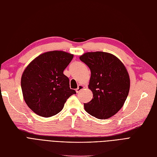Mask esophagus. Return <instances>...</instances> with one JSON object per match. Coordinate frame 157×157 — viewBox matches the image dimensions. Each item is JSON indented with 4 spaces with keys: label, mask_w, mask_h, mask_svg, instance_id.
<instances>
[{
    "label": "esophagus",
    "mask_w": 157,
    "mask_h": 157,
    "mask_svg": "<svg viewBox=\"0 0 157 157\" xmlns=\"http://www.w3.org/2000/svg\"><path fill=\"white\" fill-rule=\"evenodd\" d=\"M84 88H85V87H84V86H83L82 85H79L78 88L76 89V90H75V91H76L77 93H79L82 89H83Z\"/></svg>",
    "instance_id": "obj_1"
}]
</instances>
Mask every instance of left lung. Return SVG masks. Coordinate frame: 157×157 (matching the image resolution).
<instances>
[{
  "label": "left lung",
  "instance_id": "8db88e82",
  "mask_svg": "<svg viewBox=\"0 0 157 157\" xmlns=\"http://www.w3.org/2000/svg\"><path fill=\"white\" fill-rule=\"evenodd\" d=\"M79 59L90 70L89 88L93 97L84 104L93 117L106 119L123 107L130 89V78L124 65L115 55L102 52L85 53Z\"/></svg>",
  "mask_w": 157,
  "mask_h": 157
}]
</instances>
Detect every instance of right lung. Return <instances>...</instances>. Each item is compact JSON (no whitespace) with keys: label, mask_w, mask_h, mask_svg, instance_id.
<instances>
[{"label":"right lung","mask_w":157,"mask_h":157,"mask_svg":"<svg viewBox=\"0 0 157 157\" xmlns=\"http://www.w3.org/2000/svg\"><path fill=\"white\" fill-rule=\"evenodd\" d=\"M74 55L63 51L40 55L25 69L21 85L25 102L33 112L44 117L59 113L70 96L69 79L63 74Z\"/></svg>","instance_id":"1"}]
</instances>
